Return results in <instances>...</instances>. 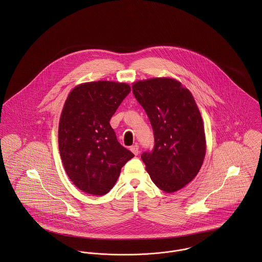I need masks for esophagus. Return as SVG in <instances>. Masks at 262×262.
Returning a JSON list of instances; mask_svg holds the SVG:
<instances>
[{
  "label": "esophagus",
  "instance_id": "34e87169",
  "mask_svg": "<svg viewBox=\"0 0 262 262\" xmlns=\"http://www.w3.org/2000/svg\"><path fill=\"white\" fill-rule=\"evenodd\" d=\"M130 150H131L135 155H138V153H139V146H138L137 144H135V145L131 146Z\"/></svg>",
  "mask_w": 262,
  "mask_h": 262
}]
</instances>
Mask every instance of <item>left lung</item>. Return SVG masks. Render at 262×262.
Wrapping results in <instances>:
<instances>
[{"mask_svg": "<svg viewBox=\"0 0 262 262\" xmlns=\"http://www.w3.org/2000/svg\"><path fill=\"white\" fill-rule=\"evenodd\" d=\"M149 118L154 147L141 158L152 182L173 192L198 174L206 153L203 120L190 92L172 78H151L132 86Z\"/></svg>", "mask_w": 262, "mask_h": 262, "instance_id": "1", "label": "left lung"}]
</instances>
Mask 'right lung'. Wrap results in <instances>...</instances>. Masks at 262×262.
Returning a JSON list of instances; mask_svg holds the SVG:
<instances>
[{
    "mask_svg": "<svg viewBox=\"0 0 262 262\" xmlns=\"http://www.w3.org/2000/svg\"><path fill=\"white\" fill-rule=\"evenodd\" d=\"M131 92L127 83L99 80L77 85L59 120L58 146L66 171L80 190L106 194L134 154L117 140L110 120Z\"/></svg>",
    "mask_w": 262,
    "mask_h": 262,
    "instance_id": "right-lung-1",
    "label": "right lung"
}]
</instances>
